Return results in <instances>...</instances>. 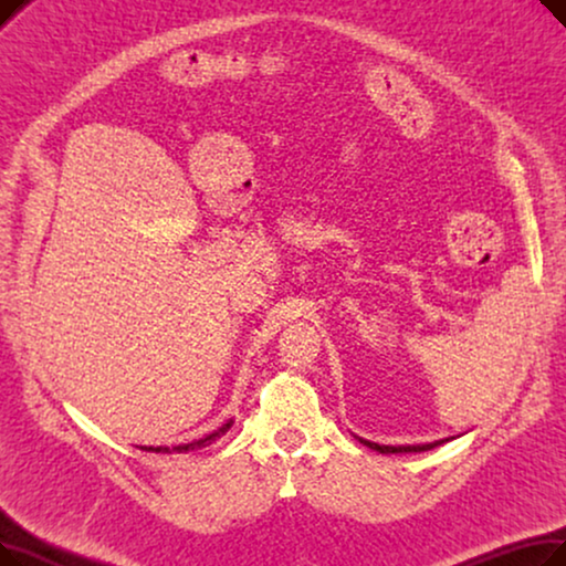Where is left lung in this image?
<instances>
[{
	"label": "left lung",
	"mask_w": 566,
	"mask_h": 566,
	"mask_svg": "<svg viewBox=\"0 0 566 566\" xmlns=\"http://www.w3.org/2000/svg\"><path fill=\"white\" fill-rule=\"evenodd\" d=\"M363 444H367V448L380 452V454H410V452H427V450H433L438 448V444L448 442V440H454L452 438H442V440H433V442H424V444H378V442H371V440H365V438H358Z\"/></svg>",
	"instance_id": "8db88e82"
}]
</instances>
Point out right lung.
I'll return each instance as SVG.
<instances>
[{"label": "right lung", "mask_w": 566, "mask_h": 566, "mask_svg": "<svg viewBox=\"0 0 566 566\" xmlns=\"http://www.w3.org/2000/svg\"><path fill=\"white\" fill-rule=\"evenodd\" d=\"M231 424H233V420H227L220 429H216L213 433H206L203 438H199V440H192V442H186V444H174V448H146V444H142L139 450H146V452H156V454H171V452H176V454H184V452H192V450H201V448H208V444L211 442H216L218 438H222L229 429H231Z\"/></svg>", "instance_id": "1"}]
</instances>
